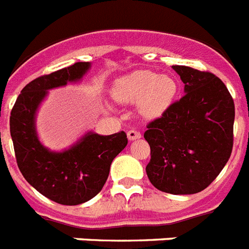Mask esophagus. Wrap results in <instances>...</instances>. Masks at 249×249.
Instances as JSON below:
<instances>
[{"instance_id":"obj_1","label":"esophagus","mask_w":249,"mask_h":249,"mask_svg":"<svg viewBox=\"0 0 249 249\" xmlns=\"http://www.w3.org/2000/svg\"><path fill=\"white\" fill-rule=\"evenodd\" d=\"M127 137H128L129 141H133V140H137L141 137V132H139L137 129H129L127 132Z\"/></svg>"}]
</instances>
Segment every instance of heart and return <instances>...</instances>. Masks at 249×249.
Returning a JSON list of instances; mask_svg holds the SVG:
<instances>
[{
    "label": "heart",
    "mask_w": 249,
    "mask_h": 249,
    "mask_svg": "<svg viewBox=\"0 0 249 249\" xmlns=\"http://www.w3.org/2000/svg\"><path fill=\"white\" fill-rule=\"evenodd\" d=\"M176 80L154 71H135L117 80L113 85V98L120 103H140V112L147 118L161 116L177 95Z\"/></svg>",
    "instance_id": "heart-1"
}]
</instances>
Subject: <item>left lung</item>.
Masks as SVG:
<instances>
[{
	"label": "left lung",
	"instance_id": "obj_1",
	"mask_svg": "<svg viewBox=\"0 0 249 249\" xmlns=\"http://www.w3.org/2000/svg\"><path fill=\"white\" fill-rule=\"evenodd\" d=\"M173 70L186 94L147 124L146 173L159 191L192 195L210 186L231 158L235 109L217 76L187 66Z\"/></svg>",
	"mask_w": 249,
	"mask_h": 249
}]
</instances>
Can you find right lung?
Here are the masks:
<instances>
[{
    "label": "right lung",
    "instance_id": "right-lung-1",
    "mask_svg": "<svg viewBox=\"0 0 249 249\" xmlns=\"http://www.w3.org/2000/svg\"><path fill=\"white\" fill-rule=\"evenodd\" d=\"M89 62H76L33 80L21 90L10 116L16 163L29 184L39 194L61 205H80L102 191L113 159L126 147V132L109 136L88 132L62 153L49 151L38 140L36 113L47 90L79 81Z\"/></svg>",
    "mask_w": 249,
    "mask_h": 249
}]
</instances>
